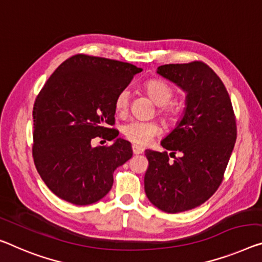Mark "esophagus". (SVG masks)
Here are the masks:
<instances>
[{
  "label": "esophagus",
  "mask_w": 262,
  "mask_h": 262,
  "mask_svg": "<svg viewBox=\"0 0 262 262\" xmlns=\"http://www.w3.org/2000/svg\"><path fill=\"white\" fill-rule=\"evenodd\" d=\"M132 151H134L135 155H140L144 152V148L138 146V145H132Z\"/></svg>",
  "instance_id": "1"
}]
</instances>
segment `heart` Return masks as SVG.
<instances>
[{
  "label": "heart",
  "mask_w": 262,
  "mask_h": 262,
  "mask_svg": "<svg viewBox=\"0 0 262 262\" xmlns=\"http://www.w3.org/2000/svg\"><path fill=\"white\" fill-rule=\"evenodd\" d=\"M144 90L152 102L159 106V114L167 120L173 122L177 117V107L170 102L173 98V89L162 79H150L144 84ZM130 104V92L127 89L120 90L115 98V108L118 114H125ZM123 135L132 143L145 145L160 132V127L155 122L131 120L122 127Z\"/></svg>",
  "instance_id": "b5f03b06"
}]
</instances>
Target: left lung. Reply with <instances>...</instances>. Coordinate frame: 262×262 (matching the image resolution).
Returning a JSON list of instances; mask_svg holds the SVG:
<instances>
[{
	"instance_id": "left-lung-1",
	"label": "left lung",
	"mask_w": 262,
	"mask_h": 262,
	"mask_svg": "<svg viewBox=\"0 0 262 262\" xmlns=\"http://www.w3.org/2000/svg\"><path fill=\"white\" fill-rule=\"evenodd\" d=\"M157 74L186 94V106L160 143L170 155L145 151V193L159 210L185 212L210 199L223 182L236 140L235 116L224 83L205 63L165 64Z\"/></svg>"
}]
</instances>
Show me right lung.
Returning a JSON list of instances; mask_svg holds the SVG:
<instances>
[{
    "label": "right lung",
    "instance_id": "obj_1",
    "mask_svg": "<svg viewBox=\"0 0 262 262\" xmlns=\"http://www.w3.org/2000/svg\"><path fill=\"white\" fill-rule=\"evenodd\" d=\"M134 64L75 55L64 61L35 100L33 157L49 190L75 205H90L105 196L114 172L132 157L127 140L115 124V98L136 74ZM99 136L114 141L94 148Z\"/></svg>",
    "mask_w": 262,
    "mask_h": 262
}]
</instances>
